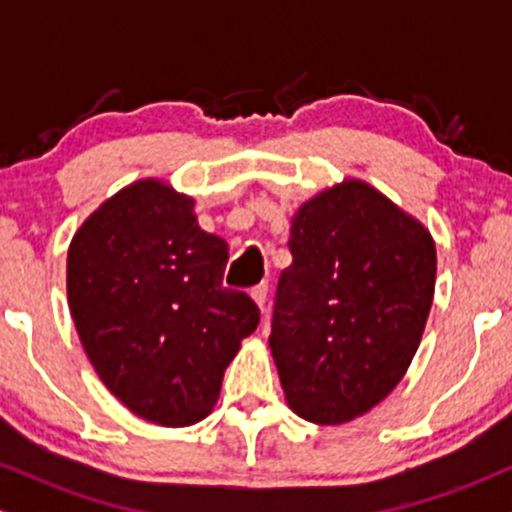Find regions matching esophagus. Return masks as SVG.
<instances>
[{
    "label": "esophagus",
    "instance_id": "obj_1",
    "mask_svg": "<svg viewBox=\"0 0 512 512\" xmlns=\"http://www.w3.org/2000/svg\"><path fill=\"white\" fill-rule=\"evenodd\" d=\"M267 293H269V284H267V281H262V284H257L255 289L250 291L252 301H255L257 305H260L262 313H264V305H267Z\"/></svg>",
    "mask_w": 512,
    "mask_h": 512
}]
</instances>
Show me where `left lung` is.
Here are the masks:
<instances>
[{
  "instance_id": "8db88e82",
  "label": "left lung",
  "mask_w": 512,
  "mask_h": 512,
  "mask_svg": "<svg viewBox=\"0 0 512 512\" xmlns=\"http://www.w3.org/2000/svg\"><path fill=\"white\" fill-rule=\"evenodd\" d=\"M269 346L291 409L346 424L395 390L436 289V243L361 180L305 202L291 221Z\"/></svg>"
}]
</instances>
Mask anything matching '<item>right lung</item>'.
I'll list each match as a JSON object with an SVG mask.
<instances>
[{
	"mask_svg": "<svg viewBox=\"0 0 512 512\" xmlns=\"http://www.w3.org/2000/svg\"><path fill=\"white\" fill-rule=\"evenodd\" d=\"M226 240L202 231L195 199L139 180L93 211L67 255V298L98 378L158 426L202 421L223 370L257 330L248 293L223 286Z\"/></svg>",
	"mask_w": 512,
	"mask_h": 512,
	"instance_id": "add662e5",
	"label": "right lung"
}]
</instances>
